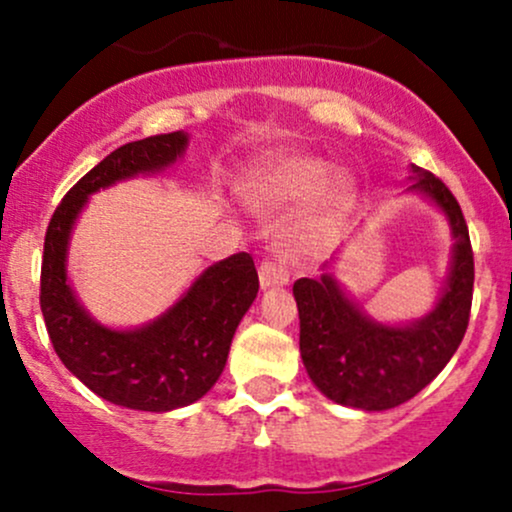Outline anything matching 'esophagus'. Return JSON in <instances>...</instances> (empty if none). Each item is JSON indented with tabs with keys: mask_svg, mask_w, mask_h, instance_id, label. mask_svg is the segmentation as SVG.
<instances>
[{
	"mask_svg": "<svg viewBox=\"0 0 512 512\" xmlns=\"http://www.w3.org/2000/svg\"><path fill=\"white\" fill-rule=\"evenodd\" d=\"M289 284V272L281 262L264 260L260 264V286L262 289H272V286H286Z\"/></svg>",
	"mask_w": 512,
	"mask_h": 512,
	"instance_id": "1",
	"label": "esophagus"
}]
</instances>
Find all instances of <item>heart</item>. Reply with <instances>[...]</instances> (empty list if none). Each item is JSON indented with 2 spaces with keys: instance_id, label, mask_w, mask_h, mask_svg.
I'll return each mask as SVG.
<instances>
[{
  "instance_id": "obj_1",
  "label": "heart",
  "mask_w": 512,
  "mask_h": 512,
  "mask_svg": "<svg viewBox=\"0 0 512 512\" xmlns=\"http://www.w3.org/2000/svg\"><path fill=\"white\" fill-rule=\"evenodd\" d=\"M315 195L310 214L286 231L284 245L293 255L313 250L317 240L339 223L354 195V180L334 170L325 158L308 154H274L248 175L245 197L255 207L284 209Z\"/></svg>"
}]
</instances>
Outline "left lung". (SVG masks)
<instances>
[{"instance_id":"obj_1","label":"left lung","mask_w":512,"mask_h":512,"mask_svg":"<svg viewBox=\"0 0 512 512\" xmlns=\"http://www.w3.org/2000/svg\"><path fill=\"white\" fill-rule=\"evenodd\" d=\"M407 192L436 204L455 238L445 289L431 313L407 325L373 320L342 289L330 262L317 279L305 276L293 284L303 366L317 390L344 407L385 411L419 395L448 366L467 332L474 255L460 204L443 180L419 166H411Z\"/></svg>"}]
</instances>
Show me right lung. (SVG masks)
<instances>
[{
	"instance_id": "1",
	"label": "right lung",
	"mask_w": 512,
	"mask_h": 512,
	"mask_svg": "<svg viewBox=\"0 0 512 512\" xmlns=\"http://www.w3.org/2000/svg\"><path fill=\"white\" fill-rule=\"evenodd\" d=\"M187 144V132L156 134L120 146L88 170L52 214L40 269V310L69 373L108 402L156 414L197 402L219 380L233 334L260 289L255 262L248 252L214 262L156 320L115 330L79 303L67 255L88 197L115 182L161 173L182 158Z\"/></svg>"
}]
</instances>
